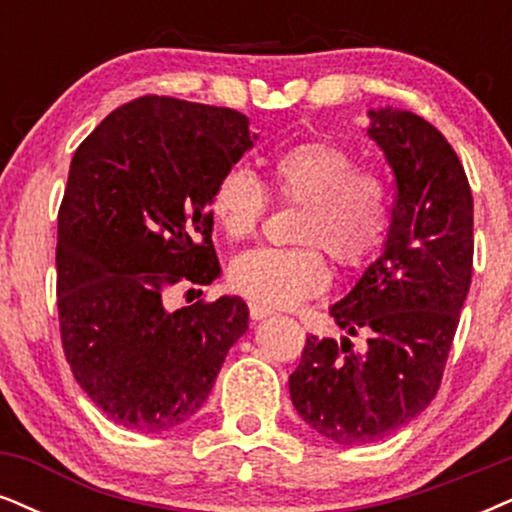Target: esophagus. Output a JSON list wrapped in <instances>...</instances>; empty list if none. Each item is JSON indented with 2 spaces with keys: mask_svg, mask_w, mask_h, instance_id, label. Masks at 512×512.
I'll use <instances>...</instances> for the list:
<instances>
[{
  "mask_svg": "<svg viewBox=\"0 0 512 512\" xmlns=\"http://www.w3.org/2000/svg\"><path fill=\"white\" fill-rule=\"evenodd\" d=\"M269 314H271V309H264V307H260V304H252V302H250V319H252V321L267 319Z\"/></svg>",
  "mask_w": 512,
  "mask_h": 512,
  "instance_id": "obj_1",
  "label": "esophagus"
}]
</instances>
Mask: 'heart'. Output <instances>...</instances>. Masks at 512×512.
<instances>
[{
    "label": "heart",
    "instance_id": "heart-1",
    "mask_svg": "<svg viewBox=\"0 0 512 512\" xmlns=\"http://www.w3.org/2000/svg\"><path fill=\"white\" fill-rule=\"evenodd\" d=\"M269 174L278 200L302 205L295 241L304 245L241 252L229 281L252 304L290 309L326 290L331 274L321 248L342 269H361L378 255L390 234V189L380 174L359 170L349 148L328 139L283 148ZM267 208V189L243 165L222 172L210 198V215L231 241L255 234Z\"/></svg>",
    "mask_w": 512,
    "mask_h": 512
}]
</instances>
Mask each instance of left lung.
<instances>
[{"label": "left lung", "mask_w": 512, "mask_h": 512, "mask_svg": "<svg viewBox=\"0 0 512 512\" xmlns=\"http://www.w3.org/2000/svg\"><path fill=\"white\" fill-rule=\"evenodd\" d=\"M397 200L378 260L335 302L349 338L307 335L290 399L304 423L335 444L378 442L428 409L442 383L472 276V193L454 148L416 113L368 111Z\"/></svg>", "instance_id": "left-lung-1"}]
</instances>
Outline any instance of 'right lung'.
Masks as SVG:
<instances>
[{
	"mask_svg": "<svg viewBox=\"0 0 512 512\" xmlns=\"http://www.w3.org/2000/svg\"><path fill=\"white\" fill-rule=\"evenodd\" d=\"M248 125L234 108L141 96L70 160L56 243L63 352L125 428L165 432L196 416L248 331L236 295L177 312L163 304L167 288L219 276L210 198L257 139Z\"/></svg>",
	"mask_w": 512,
	"mask_h": 512,
	"instance_id": "1",
	"label": "right lung"
}]
</instances>
